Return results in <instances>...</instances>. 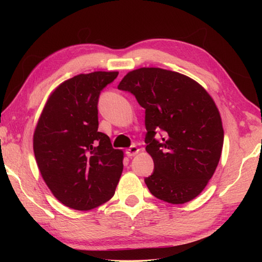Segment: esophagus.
<instances>
[{"mask_svg":"<svg viewBox=\"0 0 262 262\" xmlns=\"http://www.w3.org/2000/svg\"><path fill=\"white\" fill-rule=\"evenodd\" d=\"M138 152H140V149L137 148V146L133 145L129 148L126 149V155L128 158H132V157H134V155H136Z\"/></svg>","mask_w":262,"mask_h":262,"instance_id":"obj_1","label":"esophagus"}]
</instances>
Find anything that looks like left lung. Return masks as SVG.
<instances>
[{"instance_id":"8db88e82","label":"left lung","mask_w":262,"mask_h":262,"mask_svg":"<svg viewBox=\"0 0 262 262\" xmlns=\"http://www.w3.org/2000/svg\"><path fill=\"white\" fill-rule=\"evenodd\" d=\"M118 89L130 92L145 109L146 152L154 161L153 173L145 178L148 190L176 205L196 198L213 177L223 148L214 100L190 77L159 68L129 72Z\"/></svg>"}]
</instances>
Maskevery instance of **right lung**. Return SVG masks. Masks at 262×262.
Instances as JSON below:
<instances>
[{"mask_svg":"<svg viewBox=\"0 0 262 262\" xmlns=\"http://www.w3.org/2000/svg\"><path fill=\"white\" fill-rule=\"evenodd\" d=\"M118 72L79 74L58 85L47 100L33 134L42 179L60 203L90 210L114 196L124 153L98 132V101Z\"/></svg>","mask_w":262,"mask_h":262,"instance_id":"1","label":"right lung"}]
</instances>
